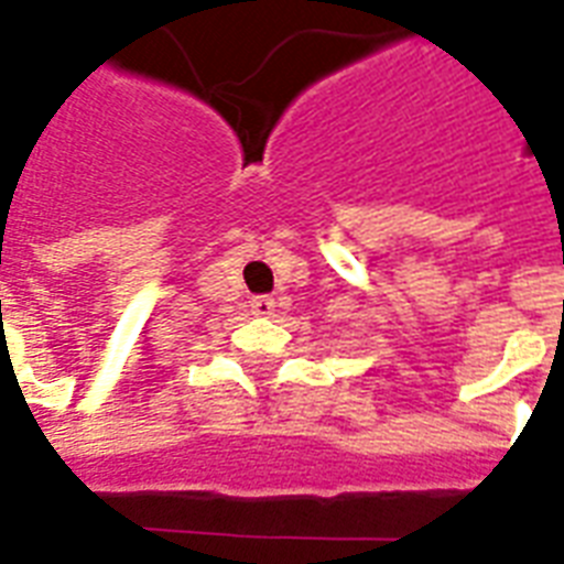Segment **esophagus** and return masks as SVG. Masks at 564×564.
<instances>
[{
    "label": "esophagus",
    "instance_id": "34e87169",
    "mask_svg": "<svg viewBox=\"0 0 564 564\" xmlns=\"http://www.w3.org/2000/svg\"><path fill=\"white\" fill-rule=\"evenodd\" d=\"M274 307H278V301H274L272 295H254V299H251V313H254V316H272Z\"/></svg>",
    "mask_w": 564,
    "mask_h": 564
}]
</instances>
